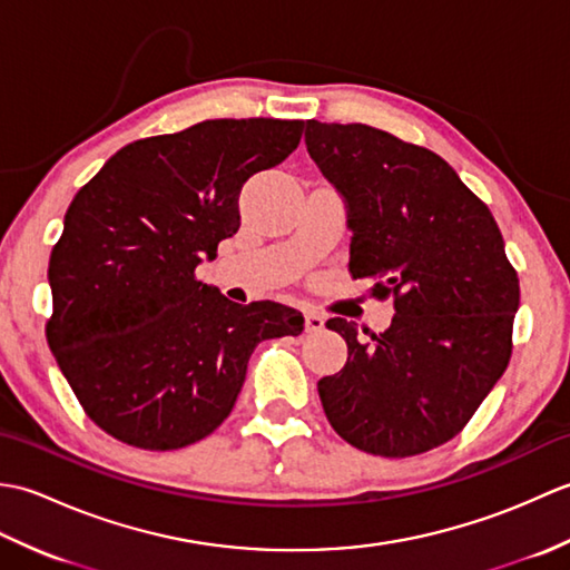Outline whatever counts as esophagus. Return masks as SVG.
<instances>
[{
  "label": "esophagus",
  "instance_id": "obj_1",
  "mask_svg": "<svg viewBox=\"0 0 570 570\" xmlns=\"http://www.w3.org/2000/svg\"><path fill=\"white\" fill-rule=\"evenodd\" d=\"M306 333H321L325 328V318L318 311H306Z\"/></svg>",
  "mask_w": 570,
  "mask_h": 570
}]
</instances>
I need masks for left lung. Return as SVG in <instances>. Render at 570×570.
<instances>
[{
	"mask_svg": "<svg viewBox=\"0 0 570 570\" xmlns=\"http://www.w3.org/2000/svg\"><path fill=\"white\" fill-rule=\"evenodd\" d=\"M306 149L345 203L350 272L396 308L370 343L355 321L325 323L347 343L345 367L318 382L325 416L365 453H426L510 362L519 278L502 233L451 164L390 131L308 119Z\"/></svg>",
	"mask_w": 570,
	"mask_h": 570,
	"instance_id": "obj_1",
	"label": "left lung"
}]
</instances>
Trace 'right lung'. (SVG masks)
Wrapping results in <instances>:
<instances>
[{"label":"right lung","mask_w":570,"mask_h":570,"mask_svg":"<svg viewBox=\"0 0 570 570\" xmlns=\"http://www.w3.org/2000/svg\"><path fill=\"white\" fill-rule=\"evenodd\" d=\"M304 119H205L127 144L72 198L48 262V345L102 431L176 451L233 411L252 350L298 335L274 301L242 306L196 278L239 229V190L292 154Z\"/></svg>","instance_id":"1"}]
</instances>
